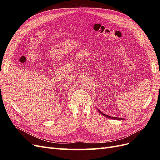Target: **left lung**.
I'll return each instance as SVG.
<instances>
[{"mask_svg": "<svg viewBox=\"0 0 160 160\" xmlns=\"http://www.w3.org/2000/svg\"><path fill=\"white\" fill-rule=\"evenodd\" d=\"M98 111L101 114V115H103L104 117H105V118H109V119H123V118H114V117H111V116H109V115H105V114H104V113H103L102 112H101V111H100L99 110H98Z\"/></svg>", "mask_w": 160, "mask_h": 160, "instance_id": "obj_1", "label": "left lung"}]
</instances>
